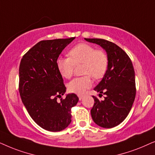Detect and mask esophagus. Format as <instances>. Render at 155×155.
I'll use <instances>...</instances> for the list:
<instances>
[{
	"instance_id": "obj_1",
	"label": "esophagus",
	"mask_w": 155,
	"mask_h": 155,
	"mask_svg": "<svg viewBox=\"0 0 155 155\" xmlns=\"http://www.w3.org/2000/svg\"><path fill=\"white\" fill-rule=\"evenodd\" d=\"M78 97H79V100H81V99L83 98L84 96H83V95H80V94H79V95H78Z\"/></svg>"
}]
</instances>
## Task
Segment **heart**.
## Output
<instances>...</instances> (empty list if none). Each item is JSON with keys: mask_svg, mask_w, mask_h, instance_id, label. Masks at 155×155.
I'll return each instance as SVG.
<instances>
[{"mask_svg": "<svg viewBox=\"0 0 155 155\" xmlns=\"http://www.w3.org/2000/svg\"><path fill=\"white\" fill-rule=\"evenodd\" d=\"M69 57H59L57 67L61 76L70 79L73 76L75 66L83 64L82 74L86 75L77 77L68 84L70 92L82 94L92 86V78L100 79L104 76L108 69V57L103 50L96 49L87 43L76 45L69 51Z\"/></svg>", "mask_w": 155, "mask_h": 155, "instance_id": "heart-1", "label": "heart"}]
</instances>
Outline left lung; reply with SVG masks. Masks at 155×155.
Instances as JSON below:
<instances>
[{"mask_svg":"<svg viewBox=\"0 0 155 155\" xmlns=\"http://www.w3.org/2000/svg\"><path fill=\"white\" fill-rule=\"evenodd\" d=\"M87 42L100 45L107 52L108 66L101 81L94 88L100 101L93 96L94 104L91 114L94 123L105 128L120 124L130 111L136 94L135 71L126 52L114 43L104 39L84 38Z\"/></svg>","mask_w":155,"mask_h":155,"instance_id":"8db88e82","label":"left lung"}]
</instances>
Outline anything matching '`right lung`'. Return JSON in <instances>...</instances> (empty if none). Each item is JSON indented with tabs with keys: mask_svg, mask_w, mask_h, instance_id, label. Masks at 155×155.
<instances>
[{
	"mask_svg": "<svg viewBox=\"0 0 155 155\" xmlns=\"http://www.w3.org/2000/svg\"><path fill=\"white\" fill-rule=\"evenodd\" d=\"M74 39L40 41L20 61V98L33 120L46 130L58 132L68 127L71 122V109L79 101L74 94L61 98L66 87L57 67L59 54Z\"/></svg>",
	"mask_w": 155,
	"mask_h": 155,
	"instance_id": "add662e5",
	"label": "right lung"
}]
</instances>
